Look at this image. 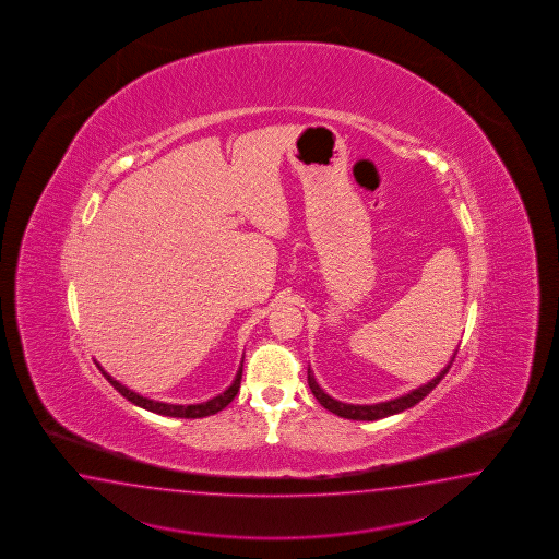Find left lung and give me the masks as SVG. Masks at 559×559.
<instances>
[{"label": "left lung", "instance_id": "obj_1", "mask_svg": "<svg viewBox=\"0 0 559 559\" xmlns=\"http://www.w3.org/2000/svg\"><path fill=\"white\" fill-rule=\"evenodd\" d=\"M454 357H456V353L452 355L449 365H447L442 371L438 372L437 377H435L430 383L423 384V386H418L415 391L403 394V396H396L393 401H384V403H377V405H347V403H341V401L331 399V396L319 386L311 369H307V383H309L311 393L316 394L319 405L325 406L333 415L350 418V420H379V418H384V416L403 413L406 408H411V406H415L416 403H420V401L444 379V374L449 372L450 365L454 361Z\"/></svg>", "mask_w": 559, "mask_h": 559}]
</instances>
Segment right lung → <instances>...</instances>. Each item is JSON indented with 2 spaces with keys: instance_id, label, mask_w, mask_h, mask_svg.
Returning <instances> with one entry per match:
<instances>
[{
  "instance_id": "right-lung-1",
  "label": "right lung",
  "mask_w": 559,
  "mask_h": 559,
  "mask_svg": "<svg viewBox=\"0 0 559 559\" xmlns=\"http://www.w3.org/2000/svg\"><path fill=\"white\" fill-rule=\"evenodd\" d=\"M97 367H99L100 372L105 374V379H107L127 401H131L132 405L146 408V411L156 413V415L176 416V418H202V416L216 415L224 406L230 405L231 401H234V396L238 394V389H240L241 383L240 367V371L236 374L234 383H231L224 393H219L218 396L210 399L206 403H198V405H170V403H160V401H153V399H146L143 394L134 393L129 386H124V384L119 383V381H115L109 372L100 367L99 362H97Z\"/></svg>"
}]
</instances>
